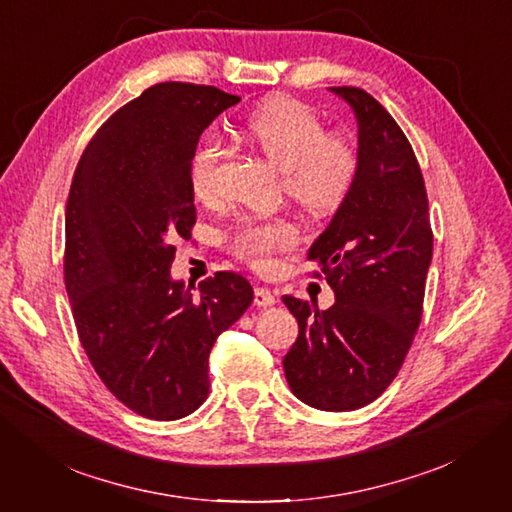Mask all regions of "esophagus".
Instances as JSON below:
<instances>
[{"instance_id": "obj_1", "label": "esophagus", "mask_w": 512, "mask_h": 512, "mask_svg": "<svg viewBox=\"0 0 512 512\" xmlns=\"http://www.w3.org/2000/svg\"><path fill=\"white\" fill-rule=\"evenodd\" d=\"M254 303L258 307H271L277 303V294L271 292L269 288H256L254 290Z\"/></svg>"}]
</instances>
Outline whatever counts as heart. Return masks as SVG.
<instances>
[{
  "label": "heart",
  "instance_id": "b5f03b06",
  "mask_svg": "<svg viewBox=\"0 0 512 512\" xmlns=\"http://www.w3.org/2000/svg\"><path fill=\"white\" fill-rule=\"evenodd\" d=\"M245 138L262 156L284 168L286 194L307 213L324 215L344 205L359 173V153L346 136L327 134L307 104L271 98L245 117ZM220 141L215 134L198 143L190 162V190L200 203H213ZM286 220H245L230 235V250L254 267L297 245Z\"/></svg>",
  "mask_w": 512,
  "mask_h": 512
}]
</instances>
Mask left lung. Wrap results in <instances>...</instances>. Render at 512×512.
<instances>
[{
  "instance_id": "8db88e82",
  "label": "left lung",
  "mask_w": 512,
  "mask_h": 512,
  "mask_svg": "<svg viewBox=\"0 0 512 512\" xmlns=\"http://www.w3.org/2000/svg\"><path fill=\"white\" fill-rule=\"evenodd\" d=\"M331 91L359 123V173L307 252L335 303L320 312L282 299L299 322L284 374L303 404L348 412L378 399L404 365L423 316L433 232L421 166L397 121L359 87Z\"/></svg>"
}]
</instances>
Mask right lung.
I'll return each instance as SVG.
<instances>
[{"instance_id": "right-lung-1", "label": "right lung", "mask_w": 512, "mask_h": 512, "mask_svg": "<svg viewBox=\"0 0 512 512\" xmlns=\"http://www.w3.org/2000/svg\"><path fill=\"white\" fill-rule=\"evenodd\" d=\"M241 98L209 85L160 83L91 138L66 205L64 277L81 344L123 406L177 421L209 395V352L254 301L220 271L170 277L175 241L196 224L190 162L200 134Z\"/></svg>"}]
</instances>
